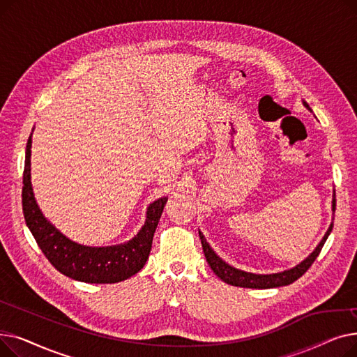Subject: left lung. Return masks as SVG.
I'll return each instance as SVG.
<instances>
[{
    "label": "left lung",
    "instance_id": "8db88e82",
    "mask_svg": "<svg viewBox=\"0 0 357 357\" xmlns=\"http://www.w3.org/2000/svg\"><path fill=\"white\" fill-rule=\"evenodd\" d=\"M303 104L307 109L312 111L311 107L307 104L305 100H303ZM331 210L335 211V192L333 194V201H331ZM333 230V221L330 222V226L324 234V237L321 238V241L318 243L317 248L301 261V264L295 265L291 269L278 272V273H252V272H246L237 269L229 264H226L208 245V241L205 240L204 234L201 231H198L199 238H201V245H202V250L205 255V259H207L210 268L213 269V272L229 285L233 287H240V288H256V289H269V288H278V287H285L289 285L298 278H301L308 268L314 264V260L317 259V256L320 255L326 240L328 238L330 233Z\"/></svg>",
    "mask_w": 357,
    "mask_h": 357
}]
</instances>
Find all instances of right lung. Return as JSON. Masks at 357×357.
Segmentation results:
<instances>
[{"mask_svg": "<svg viewBox=\"0 0 357 357\" xmlns=\"http://www.w3.org/2000/svg\"><path fill=\"white\" fill-rule=\"evenodd\" d=\"M33 130L26 146L23 213L29 230L47 260L65 276L86 284H116L136 275L149 259L167 197L158 198L149 205L143 227L128 241L102 248L79 245L53 226L34 198L30 160Z\"/></svg>", "mask_w": 357, "mask_h": 357, "instance_id": "1", "label": "right lung"}]
</instances>
